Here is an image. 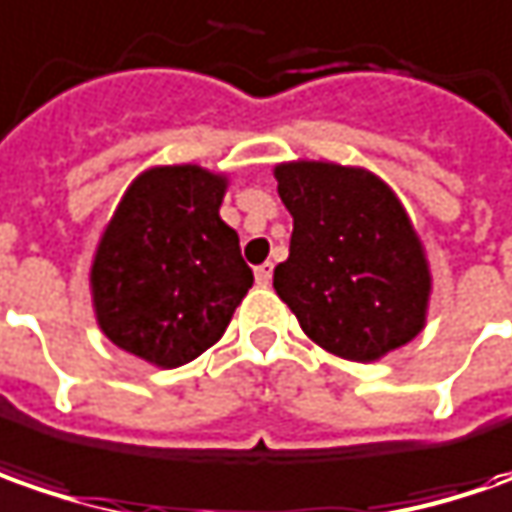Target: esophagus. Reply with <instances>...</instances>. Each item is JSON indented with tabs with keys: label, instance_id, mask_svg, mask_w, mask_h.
<instances>
[{
	"label": "esophagus",
	"instance_id": "34e87169",
	"mask_svg": "<svg viewBox=\"0 0 512 512\" xmlns=\"http://www.w3.org/2000/svg\"><path fill=\"white\" fill-rule=\"evenodd\" d=\"M272 263H263V266H257L255 269V280H257V286H269L272 283Z\"/></svg>",
	"mask_w": 512,
	"mask_h": 512
}]
</instances>
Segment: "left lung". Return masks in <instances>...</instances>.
<instances>
[{"mask_svg":"<svg viewBox=\"0 0 512 512\" xmlns=\"http://www.w3.org/2000/svg\"><path fill=\"white\" fill-rule=\"evenodd\" d=\"M294 218L274 291L311 343L351 362H377L428 323L433 274L397 192L377 172L334 161L274 164Z\"/></svg>","mask_w":512,"mask_h":512,"instance_id":"obj_1","label":"left lung"}]
</instances>
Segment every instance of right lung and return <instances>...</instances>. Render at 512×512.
<instances>
[{"mask_svg": "<svg viewBox=\"0 0 512 512\" xmlns=\"http://www.w3.org/2000/svg\"><path fill=\"white\" fill-rule=\"evenodd\" d=\"M226 172L161 164L135 175L90 263L104 337L155 368H178L218 343L255 274L221 218Z\"/></svg>", "mask_w": 512, "mask_h": 512, "instance_id": "obj_1", "label": "right lung"}]
</instances>
